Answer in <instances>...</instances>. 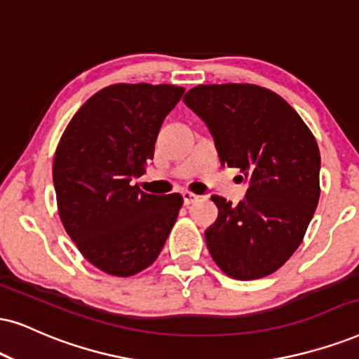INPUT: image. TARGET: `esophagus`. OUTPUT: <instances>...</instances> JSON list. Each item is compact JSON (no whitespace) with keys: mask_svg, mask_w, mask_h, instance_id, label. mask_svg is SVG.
<instances>
[{"mask_svg":"<svg viewBox=\"0 0 359 359\" xmlns=\"http://www.w3.org/2000/svg\"><path fill=\"white\" fill-rule=\"evenodd\" d=\"M182 198H184L185 205H190V203H194V202L198 201V195L189 192V190H184V192H182Z\"/></svg>","mask_w":359,"mask_h":359,"instance_id":"esophagus-1","label":"esophagus"}]
</instances>
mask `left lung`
Returning <instances> with one entry per match:
<instances>
[{"label": "left lung", "mask_w": 359, "mask_h": 359, "mask_svg": "<svg viewBox=\"0 0 359 359\" xmlns=\"http://www.w3.org/2000/svg\"><path fill=\"white\" fill-rule=\"evenodd\" d=\"M184 102L207 124L222 164L248 179L238 205L212 197L219 217L205 240L213 262L237 280L273 273L300 247L318 205V144L298 112L260 86H197Z\"/></svg>", "instance_id": "left-lung-1"}]
</instances>
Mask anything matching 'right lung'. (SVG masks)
<instances>
[{"label":"right lung","mask_w":359,"mask_h":359,"mask_svg":"<svg viewBox=\"0 0 359 359\" xmlns=\"http://www.w3.org/2000/svg\"><path fill=\"white\" fill-rule=\"evenodd\" d=\"M184 88L112 84L86 101L59 140L53 162L57 212L88 262L133 276L156 262L182 195H152L133 185L154 158L162 122Z\"/></svg>","instance_id":"1"}]
</instances>
